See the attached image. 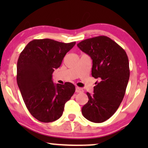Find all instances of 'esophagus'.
<instances>
[{"label": "esophagus", "mask_w": 148, "mask_h": 148, "mask_svg": "<svg viewBox=\"0 0 148 148\" xmlns=\"http://www.w3.org/2000/svg\"><path fill=\"white\" fill-rule=\"evenodd\" d=\"M75 92L77 93H83V92H84V90H83L82 88H79V87H77L76 89H75Z\"/></svg>", "instance_id": "esophagus-1"}]
</instances>
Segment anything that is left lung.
I'll return each instance as SVG.
<instances>
[{
  "label": "left lung",
  "mask_w": 148,
  "mask_h": 148,
  "mask_svg": "<svg viewBox=\"0 0 148 148\" xmlns=\"http://www.w3.org/2000/svg\"><path fill=\"white\" fill-rule=\"evenodd\" d=\"M77 45L92 58V75L98 79L94 94L87 92L89 100L82 112L88 121L102 123L114 114L125 96L130 75L128 56L122 47L105 36L84 40Z\"/></svg>",
  "instance_id": "1"
}]
</instances>
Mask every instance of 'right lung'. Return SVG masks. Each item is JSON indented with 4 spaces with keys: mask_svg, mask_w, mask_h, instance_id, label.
<instances>
[{
    "mask_svg": "<svg viewBox=\"0 0 148 148\" xmlns=\"http://www.w3.org/2000/svg\"><path fill=\"white\" fill-rule=\"evenodd\" d=\"M75 43L34 40L20 54L17 66L18 87L30 114L40 122L59 119L65 103L75 92L71 83L54 85L52 80L54 69L59 67Z\"/></svg>",
    "mask_w": 148,
    "mask_h": 148,
    "instance_id": "right-lung-1",
    "label": "right lung"
}]
</instances>
